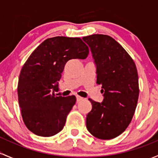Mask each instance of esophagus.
<instances>
[{"instance_id": "1", "label": "esophagus", "mask_w": 158, "mask_h": 158, "mask_svg": "<svg viewBox=\"0 0 158 158\" xmlns=\"http://www.w3.org/2000/svg\"><path fill=\"white\" fill-rule=\"evenodd\" d=\"M82 100H83V98H82V97L79 96V95H76V101H77L78 102L82 101Z\"/></svg>"}]
</instances>
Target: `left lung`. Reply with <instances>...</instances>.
Returning a JSON list of instances; mask_svg holds the SVG:
<instances>
[{"mask_svg": "<svg viewBox=\"0 0 158 158\" xmlns=\"http://www.w3.org/2000/svg\"><path fill=\"white\" fill-rule=\"evenodd\" d=\"M82 40L90 47L96 64L97 84L102 85V103L89 98L92 109L86 128L95 138L109 140L128 128L139 96L138 75L133 59L108 35L92 34Z\"/></svg>", "mask_w": 158, "mask_h": 158, "instance_id": "obj_1", "label": "left lung"}]
</instances>
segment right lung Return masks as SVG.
Instances as JSON below:
<instances>
[{
	"instance_id": "obj_1",
	"label": "right lung",
	"mask_w": 158,
	"mask_h": 158,
	"mask_svg": "<svg viewBox=\"0 0 158 158\" xmlns=\"http://www.w3.org/2000/svg\"><path fill=\"white\" fill-rule=\"evenodd\" d=\"M89 52L81 38L55 36L45 40L30 54L17 85L22 118L30 131L51 137L63 130L76 98L56 96V82L61 78L66 62L85 59Z\"/></svg>"
}]
</instances>
